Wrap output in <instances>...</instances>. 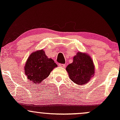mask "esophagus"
I'll use <instances>...</instances> for the list:
<instances>
[{
  "label": "esophagus",
  "instance_id": "obj_1",
  "mask_svg": "<svg viewBox=\"0 0 120 120\" xmlns=\"http://www.w3.org/2000/svg\"><path fill=\"white\" fill-rule=\"evenodd\" d=\"M58 66L60 67H65V64H58Z\"/></svg>",
  "mask_w": 120,
  "mask_h": 120
}]
</instances>
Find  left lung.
Returning a JSON list of instances; mask_svg holds the SVG:
<instances>
[{
  "instance_id": "1",
  "label": "left lung",
  "mask_w": 120,
  "mask_h": 120,
  "mask_svg": "<svg viewBox=\"0 0 120 120\" xmlns=\"http://www.w3.org/2000/svg\"><path fill=\"white\" fill-rule=\"evenodd\" d=\"M70 79L79 85L87 83L95 74V66L87 54L78 52L73 62L66 67Z\"/></svg>"
}]
</instances>
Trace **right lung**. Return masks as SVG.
<instances>
[{
    "label": "right lung",
    "instance_id": "add662e5",
    "mask_svg": "<svg viewBox=\"0 0 120 120\" xmlns=\"http://www.w3.org/2000/svg\"><path fill=\"white\" fill-rule=\"evenodd\" d=\"M57 64L46 56L43 50L35 51L28 57L24 67L28 79L34 84L40 83L48 78Z\"/></svg>",
    "mask_w": 120,
    "mask_h": 120
}]
</instances>
